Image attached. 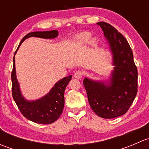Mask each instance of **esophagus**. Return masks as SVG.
I'll use <instances>...</instances> for the list:
<instances>
[{
	"label": "esophagus",
	"mask_w": 149,
	"mask_h": 149,
	"mask_svg": "<svg viewBox=\"0 0 149 149\" xmlns=\"http://www.w3.org/2000/svg\"><path fill=\"white\" fill-rule=\"evenodd\" d=\"M73 76H74V78H76V79H81L82 78V76H83V73H82V72L80 71V70H78V71H76V73H74Z\"/></svg>",
	"instance_id": "obj_1"
}]
</instances>
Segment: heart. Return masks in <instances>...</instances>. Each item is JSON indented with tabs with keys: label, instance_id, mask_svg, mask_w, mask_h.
I'll return each instance as SVG.
<instances>
[{
	"label": "heart",
	"instance_id": "1",
	"mask_svg": "<svg viewBox=\"0 0 149 149\" xmlns=\"http://www.w3.org/2000/svg\"><path fill=\"white\" fill-rule=\"evenodd\" d=\"M90 41H89V40ZM75 41L77 44L79 45H84L86 43L90 42L91 43H93L94 42V39H91V34L88 32H81L80 34H77L75 37Z\"/></svg>",
	"mask_w": 149,
	"mask_h": 149
}]
</instances>
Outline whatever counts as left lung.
<instances>
[{"label":"left lung","mask_w":149,"mask_h":149,"mask_svg":"<svg viewBox=\"0 0 149 149\" xmlns=\"http://www.w3.org/2000/svg\"><path fill=\"white\" fill-rule=\"evenodd\" d=\"M97 24L104 32L114 68L107 79L86 77L83 84L92 110L101 118L110 119L125 114L136 98L138 70L126 39L109 24Z\"/></svg>","instance_id":"1"}]
</instances>
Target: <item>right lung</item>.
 Here are the masks:
<instances>
[{"mask_svg": "<svg viewBox=\"0 0 149 149\" xmlns=\"http://www.w3.org/2000/svg\"><path fill=\"white\" fill-rule=\"evenodd\" d=\"M58 36V31L57 30L29 33L20 42L13 56V70L11 73L13 98L22 115L26 119L38 124H50L60 118L63 110L65 104L64 92L69 81L71 80L72 76H66L58 81L52 87L49 92L43 97L36 100H28L22 94L20 85L16 77L15 55L22 43L29 37L52 40L56 38Z\"/></svg>", "mask_w": 149, "mask_h": 149, "instance_id": "obj_1", "label": "right lung"}]
</instances>
